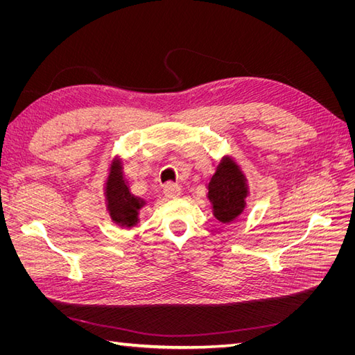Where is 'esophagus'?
<instances>
[{"mask_svg": "<svg viewBox=\"0 0 355 355\" xmlns=\"http://www.w3.org/2000/svg\"><path fill=\"white\" fill-rule=\"evenodd\" d=\"M164 194L167 198H176L180 196V187L173 184V182H168V184L164 185Z\"/></svg>", "mask_w": 355, "mask_h": 355, "instance_id": "1", "label": "esophagus"}]
</instances>
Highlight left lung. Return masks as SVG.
<instances>
[{"label": "left lung", "instance_id": "1", "mask_svg": "<svg viewBox=\"0 0 355 355\" xmlns=\"http://www.w3.org/2000/svg\"><path fill=\"white\" fill-rule=\"evenodd\" d=\"M247 187L244 176L231 159H223L209 184L213 214L222 223L232 222L244 210Z\"/></svg>", "mask_w": 355, "mask_h": 355}]
</instances>
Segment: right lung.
<instances>
[{
  "label": "right lung",
  "instance_id": "right-lung-1",
  "mask_svg": "<svg viewBox=\"0 0 355 355\" xmlns=\"http://www.w3.org/2000/svg\"><path fill=\"white\" fill-rule=\"evenodd\" d=\"M106 200H108V210L111 218L123 225V227H133L137 223L139 209L144 206L141 198L130 194L121 175V164L115 161L111 168V175L106 182Z\"/></svg>",
  "mask_w": 355,
  "mask_h": 355
}]
</instances>
